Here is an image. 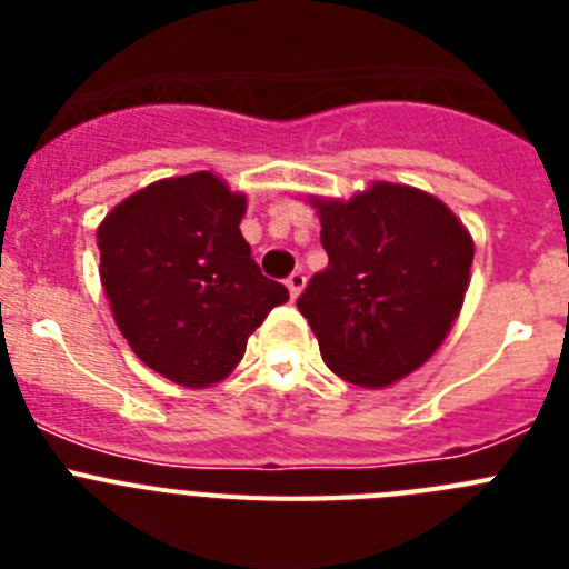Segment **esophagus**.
I'll return each instance as SVG.
<instances>
[{
    "label": "esophagus",
    "instance_id": "34e87169",
    "mask_svg": "<svg viewBox=\"0 0 569 569\" xmlns=\"http://www.w3.org/2000/svg\"><path fill=\"white\" fill-rule=\"evenodd\" d=\"M305 273H301V270H293V273L288 276V290H290V296H293V299H299V293L301 290H305Z\"/></svg>",
    "mask_w": 569,
    "mask_h": 569
}]
</instances>
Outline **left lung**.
Listing matches in <instances>:
<instances>
[{"label": "left lung", "instance_id": "8db88e82", "mask_svg": "<svg viewBox=\"0 0 569 569\" xmlns=\"http://www.w3.org/2000/svg\"><path fill=\"white\" fill-rule=\"evenodd\" d=\"M328 268L299 310L325 365L379 390L419 370L459 319L470 284L472 236L427 190L373 182L350 199L310 196Z\"/></svg>", "mask_w": 569, "mask_h": 569}]
</instances>
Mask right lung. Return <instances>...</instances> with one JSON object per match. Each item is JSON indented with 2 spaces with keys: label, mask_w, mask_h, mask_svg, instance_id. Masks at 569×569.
<instances>
[{
  "label": "right lung",
  "mask_w": 569,
  "mask_h": 569,
  "mask_svg": "<svg viewBox=\"0 0 569 569\" xmlns=\"http://www.w3.org/2000/svg\"><path fill=\"white\" fill-rule=\"evenodd\" d=\"M248 196L210 170L159 179L97 228L99 276L116 328L150 370L213 387L288 288L261 276L241 236Z\"/></svg>",
  "instance_id": "add662e5"
}]
</instances>
